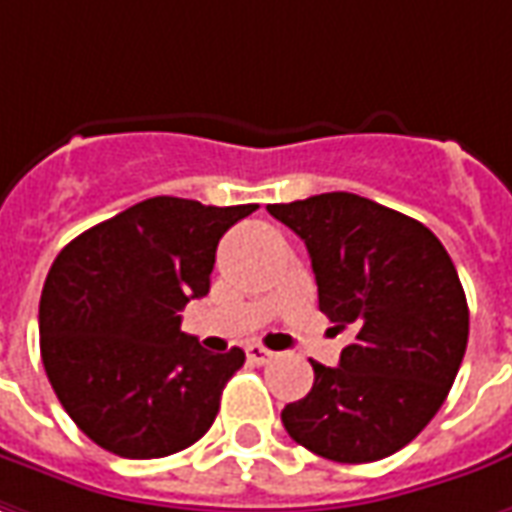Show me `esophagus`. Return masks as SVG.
<instances>
[{
  "label": "esophagus",
  "mask_w": 512,
  "mask_h": 512,
  "mask_svg": "<svg viewBox=\"0 0 512 512\" xmlns=\"http://www.w3.org/2000/svg\"><path fill=\"white\" fill-rule=\"evenodd\" d=\"M246 358H249L252 364H269L271 358H274V350L263 347V344H249V347H246Z\"/></svg>",
  "instance_id": "1"
}]
</instances>
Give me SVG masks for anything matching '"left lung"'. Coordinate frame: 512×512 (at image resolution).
<instances>
[{
  "label": "left lung",
  "instance_id": "8db88e82",
  "mask_svg": "<svg viewBox=\"0 0 512 512\" xmlns=\"http://www.w3.org/2000/svg\"><path fill=\"white\" fill-rule=\"evenodd\" d=\"M266 210L308 246L319 311L356 330L339 367L311 361L314 387L283 409L285 431L325 460H384L429 426L457 378L468 347L457 269L429 227L356 193Z\"/></svg>",
  "mask_w": 512,
  "mask_h": 512
}]
</instances>
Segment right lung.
<instances>
[{
    "label": "right lung",
    "instance_id": "obj_1",
    "mask_svg": "<svg viewBox=\"0 0 512 512\" xmlns=\"http://www.w3.org/2000/svg\"><path fill=\"white\" fill-rule=\"evenodd\" d=\"M255 210L145 198L55 257L38 305L41 361L92 443L154 460L207 434L246 356H212L182 333L179 311L207 297L218 241Z\"/></svg>",
    "mask_w": 512,
    "mask_h": 512
}]
</instances>
